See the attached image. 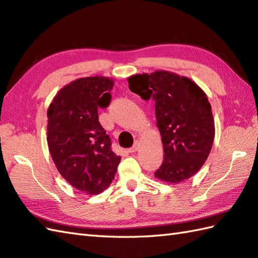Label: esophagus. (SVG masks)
Returning a JSON list of instances; mask_svg holds the SVG:
<instances>
[{"label": "esophagus", "instance_id": "34e87169", "mask_svg": "<svg viewBox=\"0 0 258 258\" xmlns=\"http://www.w3.org/2000/svg\"><path fill=\"white\" fill-rule=\"evenodd\" d=\"M139 146H140V143H139V142H136V143L128 150V152H130V153H135L136 151L139 150Z\"/></svg>", "mask_w": 258, "mask_h": 258}]
</instances>
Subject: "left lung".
I'll return each mask as SVG.
<instances>
[{"label":"left lung","mask_w":258,"mask_h":258,"mask_svg":"<svg viewBox=\"0 0 258 258\" xmlns=\"http://www.w3.org/2000/svg\"><path fill=\"white\" fill-rule=\"evenodd\" d=\"M128 87L143 100L155 101L164 161L154 173L163 182L177 184L200 171L212 150L215 124L208 98L195 82L168 71L136 74Z\"/></svg>","instance_id":"1"}]
</instances>
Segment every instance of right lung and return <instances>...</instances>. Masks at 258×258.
Returning a JSON list of instances; mask_svg holds the SVG:
<instances>
[{"instance_id":"1","label":"right lung","mask_w":258,"mask_h":258,"mask_svg":"<svg viewBox=\"0 0 258 258\" xmlns=\"http://www.w3.org/2000/svg\"><path fill=\"white\" fill-rule=\"evenodd\" d=\"M114 82L90 76L57 92L47 109V145L57 171L67 182L90 195L111 185L120 157L98 122L97 107L111 102Z\"/></svg>"}]
</instances>
